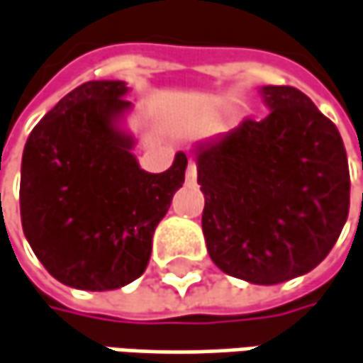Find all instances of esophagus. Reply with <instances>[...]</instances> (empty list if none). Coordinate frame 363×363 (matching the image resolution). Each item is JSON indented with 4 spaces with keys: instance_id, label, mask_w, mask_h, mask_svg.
I'll list each match as a JSON object with an SVG mask.
<instances>
[{
    "instance_id": "34e87169",
    "label": "esophagus",
    "mask_w": 363,
    "mask_h": 363,
    "mask_svg": "<svg viewBox=\"0 0 363 363\" xmlns=\"http://www.w3.org/2000/svg\"><path fill=\"white\" fill-rule=\"evenodd\" d=\"M196 175H198L196 163L190 161V163H188V167H186V184H196Z\"/></svg>"
}]
</instances>
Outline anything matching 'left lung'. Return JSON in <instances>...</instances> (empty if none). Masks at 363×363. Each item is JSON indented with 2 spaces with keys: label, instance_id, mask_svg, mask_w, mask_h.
Segmentation results:
<instances>
[{
  "label": "left lung",
  "instance_id": "left-lung-1",
  "mask_svg": "<svg viewBox=\"0 0 363 363\" xmlns=\"http://www.w3.org/2000/svg\"><path fill=\"white\" fill-rule=\"evenodd\" d=\"M259 122L194 145L210 259L272 286L308 274L341 235L350 167L337 126L296 87L263 85Z\"/></svg>",
  "mask_w": 363,
  "mask_h": 363
}]
</instances>
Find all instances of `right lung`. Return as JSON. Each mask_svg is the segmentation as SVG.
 Here are the masks:
<instances>
[{
  "label": "right lung",
  "mask_w": 363,
  "mask_h": 363,
  "mask_svg": "<svg viewBox=\"0 0 363 363\" xmlns=\"http://www.w3.org/2000/svg\"><path fill=\"white\" fill-rule=\"evenodd\" d=\"M128 91L112 79L75 87L34 126L22 155L24 235L46 272L77 290H116L145 272L188 167L179 151L167 172L140 169Z\"/></svg>",
  "instance_id": "right-lung-1"
}]
</instances>
